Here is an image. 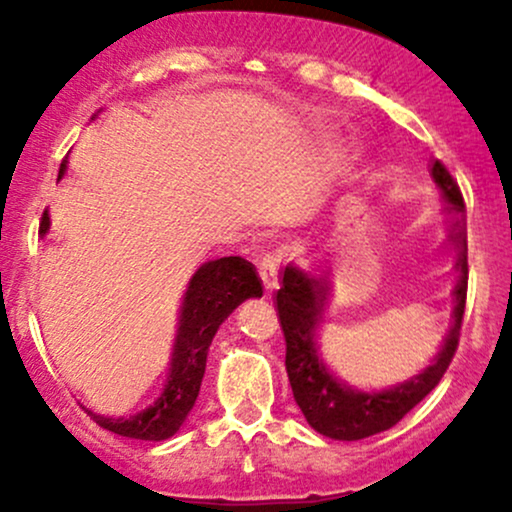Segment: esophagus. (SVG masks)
Returning a JSON list of instances; mask_svg holds the SVG:
<instances>
[{"mask_svg":"<svg viewBox=\"0 0 512 512\" xmlns=\"http://www.w3.org/2000/svg\"><path fill=\"white\" fill-rule=\"evenodd\" d=\"M279 269H281V257L274 255V252H267V255L260 260V264H257V272H260V279L267 291H274L276 284H279Z\"/></svg>","mask_w":512,"mask_h":512,"instance_id":"obj_1","label":"esophagus"}]
</instances>
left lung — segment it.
<instances>
[{
	"label": "left lung",
	"mask_w": 512,
	"mask_h": 512,
	"mask_svg": "<svg viewBox=\"0 0 512 512\" xmlns=\"http://www.w3.org/2000/svg\"><path fill=\"white\" fill-rule=\"evenodd\" d=\"M431 178L443 192L448 207L455 211V240L460 248L457 257V286L452 325L445 334L443 346L433 356L431 366L419 375L397 383L387 390H356L330 373L317 351V330L322 320V301L317 281L296 264L281 269V289L276 291V313L286 339V373L293 390V399L301 407L305 421L322 436L334 440H361L387 431L409 414L416 404L433 390L448 370L460 342V327L467 301V221H464V199L448 168L433 161Z\"/></svg>",
	"instance_id": "8db88e82"
}]
</instances>
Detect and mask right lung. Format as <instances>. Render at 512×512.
Returning a JSON list of instances; mask_svg holds the SVG:
<instances>
[{
	"instance_id": "add662e5",
	"label": "right lung",
	"mask_w": 512,
	"mask_h": 512,
	"mask_svg": "<svg viewBox=\"0 0 512 512\" xmlns=\"http://www.w3.org/2000/svg\"><path fill=\"white\" fill-rule=\"evenodd\" d=\"M67 166L62 163V178ZM50 231V214L40 221V236ZM262 281L255 264L243 257L209 260L192 274L180 305L178 334H175L170 368L158 395L149 407L132 416H103L86 409L88 416L105 431L137 440H166L180 431L187 414L195 407L202 385L207 354L216 330L245 298H260Z\"/></svg>"
}]
</instances>
